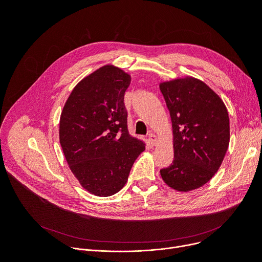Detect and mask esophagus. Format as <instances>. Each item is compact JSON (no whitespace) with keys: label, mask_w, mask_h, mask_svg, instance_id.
I'll return each mask as SVG.
<instances>
[{"label":"esophagus","mask_w":262,"mask_h":262,"mask_svg":"<svg viewBox=\"0 0 262 262\" xmlns=\"http://www.w3.org/2000/svg\"><path fill=\"white\" fill-rule=\"evenodd\" d=\"M148 143L154 146L156 143H157V137L155 134H149L148 135Z\"/></svg>","instance_id":"1"}]
</instances>
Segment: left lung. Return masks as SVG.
I'll use <instances>...</instances> for the list:
<instances>
[{"mask_svg": "<svg viewBox=\"0 0 262 262\" xmlns=\"http://www.w3.org/2000/svg\"><path fill=\"white\" fill-rule=\"evenodd\" d=\"M173 127L174 159L160 170L163 182L177 191L208 183L229 144V118L220 96L200 79L177 78L160 84Z\"/></svg>", "mask_w": 262, "mask_h": 262, "instance_id": "left-lung-1", "label": "left lung"}]
</instances>
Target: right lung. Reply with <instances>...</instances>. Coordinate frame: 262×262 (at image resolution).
Returning <instances> with one entry per match:
<instances>
[{
  "instance_id": "1",
  "label": "right lung",
  "mask_w": 262,
  "mask_h": 262,
  "mask_svg": "<svg viewBox=\"0 0 262 262\" xmlns=\"http://www.w3.org/2000/svg\"><path fill=\"white\" fill-rule=\"evenodd\" d=\"M130 76L112 64L81 79L60 116L59 141L80 185L110 196L126 184L135 160L145 149L127 129L124 94Z\"/></svg>"
}]
</instances>
